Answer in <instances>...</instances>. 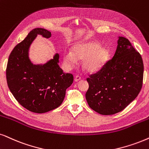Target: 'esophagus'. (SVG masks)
Returning a JSON list of instances; mask_svg holds the SVG:
<instances>
[{
	"label": "esophagus",
	"mask_w": 149,
	"mask_h": 149,
	"mask_svg": "<svg viewBox=\"0 0 149 149\" xmlns=\"http://www.w3.org/2000/svg\"><path fill=\"white\" fill-rule=\"evenodd\" d=\"M81 80L80 76H75V78H74L75 82H78V81H79V80Z\"/></svg>",
	"instance_id": "esophagus-1"
}]
</instances>
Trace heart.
Returning a JSON list of instances; mask_svg holds the SVG:
<instances>
[{"label": "heart", "instance_id": "b5f03b06", "mask_svg": "<svg viewBox=\"0 0 149 149\" xmlns=\"http://www.w3.org/2000/svg\"><path fill=\"white\" fill-rule=\"evenodd\" d=\"M109 56V51L98 42H80L73 45L72 52L65 53L63 61L65 67L70 69L76 65L77 60H82V67L86 71L96 72L104 67Z\"/></svg>", "mask_w": 149, "mask_h": 149}]
</instances>
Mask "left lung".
<instances>
[{
  "label": "left lung",
  "instance_id": "1",
  "mask_svg": "<svg viewBox=\"0 0 149 149\" xmlns=\"http://www.w3.org/2000/svg\"><path fill=\"white\" fill-rule=\"evenodd\" d=\"M144 65L141 55L125 37H119L113 57L86 79V100L101 115H113L136 98L142 86Z\"/></svg>",
  "mask_w": 149,
  "mask_h": 149
}]
</instances>
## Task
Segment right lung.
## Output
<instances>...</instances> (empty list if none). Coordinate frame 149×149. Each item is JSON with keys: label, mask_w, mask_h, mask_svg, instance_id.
<instances>
[{"label": "right lung", "mask_w": 149, "mask_h": 149, "mask_svg": "<svg viewBox=\"0 0 149 149\" xmlns=\"http://www.w3.org/2000/svg\"><path fill=\"white\" fill-rule=\"evenodd\" d=\"M38 35L49 38L52 33L36 28L18 43L9 56L6 69L8 87L19 104L27 110L43 113L58 108L64 100L66 89L73 83V76L59 67L56 54L44 65H33L29 58L30 45Z\"/></svg>", "instance_id": "1"}]
</instances>
